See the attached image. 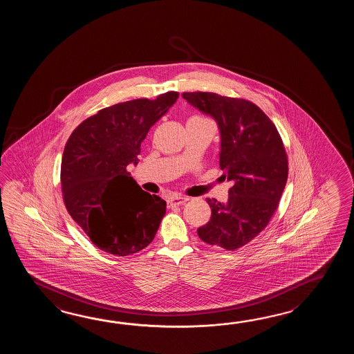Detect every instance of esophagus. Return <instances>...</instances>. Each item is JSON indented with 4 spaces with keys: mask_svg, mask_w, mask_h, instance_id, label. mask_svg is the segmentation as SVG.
Instances as JSON below:
<instances>
[{
    "mask_svg": "<svg viewBox=\"0 0 354 354\" xmlns=\"http://www.w3.org/2000/svg\"><path fill=\"white\" fill-rule=\"evenodd\" d=\"M186 201H188L187 197H182V196H172V197H169L167 200V203H168L169 206H180V205H183Z\"/></svg>",
    "mask_w": 354,
    "mask_h": 354,
    "instance_id": "obj_1",
    "label": "esophagus"
}]
</instances>
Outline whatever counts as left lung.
<instances>
[{
	"mask_svg": "<svg viewBox=\"0 0 354 354\" xmlns=\"http://www.w3.org/2000/svg\"><path fill=\"white\" fill-rule=\"evenodd\" d=\"M182 97L218 122L220 168L234 182L226 203L206 198L207 224L201 241L235 250L256 238L277 210L288 174L286 151L274 124L253 102L214 92H185Z\"/></svg>",
	"mask_w": 354,
	"mask_h": 354,
	"instance_id": "obj_1",
	"label": "left lung"
}]
</instances>
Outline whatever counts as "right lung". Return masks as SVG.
Segmentation results:
<instances>
[{"mask_svg":"<svg viewBox=\"0 0 354 354\" xmlns=\"http://www.w3.org/2000/svg\"><path fill=\"white\" fill-rule=\"evenodd\" d=\"M178 92L138 98L100 110L81 122L64 147L60 183L69 215L98 249L130 256L154 239L166 201L143 191L127 168L138 165L149 129Z\"/></svg>","mask_w":354,"mask_h":354,"instance_id":"1","label":"right lung"}]
</instances>
